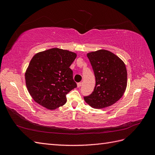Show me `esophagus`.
<instances>
[{"label":"esophagus","instance_id":"34e87169","mask_svg":"<svg viewBox=\"0 0 155 155\" xmlns=\"http://www.w3.org/2000/svg\"><path fill=\"white\" fill-rule=\"evenodd\" d=\"M81 85H82V83L80 82V83H78L77 84V86H78V88H79V87H80L81 86Z\"/></svg>","mask_w":155,"mask_h":155}]
</instances>
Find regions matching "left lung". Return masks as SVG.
<instances>
[{
	"label": "left lung",
	"mask_w": 155,
	"mask_h": 155,
	"mask_svg": "<svg viewBox=\"0 0 155 155\" xmlns=\"http://www.w3.org/2000/svg\"><path fill=\"white\" fill-rule=\"evenodd\" d=\"M96 78V85L91 95L84 100L94 109L113 105L122 97L127 83V72L124 61L106 50L87 54Z\"/></svg>",
	"instance_id": "obj_1"
}]
</instances>
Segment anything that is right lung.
<instances>
[{
  "mask_svg": "<svg viewBox=\"0 0 155 155\" xmlns=\"http://www.w3.org/2000/svg\"><path fill=\"white\" fill-rule=\"evenodd\" d=\"M77 54L54 48L40 51L31 59L25 72L28 91L36 103L54 110L66 104V95L76 88L70 68Z\"/></svg>",
  "mask_w": 155,
  "mask_h": 155,
  "instance_id": "add662e5",
  "label": "right lung"
}]
</instances>
